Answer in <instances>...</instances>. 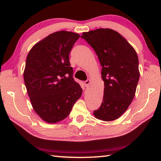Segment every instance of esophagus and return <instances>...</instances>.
<instances>
[{"instance_id": "1", "label": "esophagus", "mask_w": 161, "mask_h": 161, "mask_svg": "<svg viewBox=\"0 0 161 161\" xmlns=\"http://www.w3.org/2000/svg\"><path fill=\"white\" fill-rule=\"evenodd\" d=\"M90 83H91V80H87L85 81H84V85H85V86L87 87V86H89Z\"/></svg>"}]
</instances>
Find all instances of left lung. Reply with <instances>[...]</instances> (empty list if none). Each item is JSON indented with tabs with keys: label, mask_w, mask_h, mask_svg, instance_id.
Segmentation results:
<instances>
[{
	"label": "left lung",
	"mask_w": 161,
	"mask_h": 161,
	"mask_svg": "<svg viewBox=\"0 0 161 161\" xmlns=\"http://www.w3.org/2000/svg\"><path fill=\"white\" fill-rule=\"evenodd\" d=\"M81 37L97 55L104 82L103 102L93 114L102 120H114L126 111L135 96L140 77L138 55L127 41L111 29L91 30Z\"/></svg>",
	"instance_id": "1"
}]
</instances>
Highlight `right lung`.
<instances>
[{
	"instance_id": "add662e5",
	"label": "right lung",
	"mask_w": 161,
	"mask_h": 161,
	"mask_svg": "<svg viewBox=\"0 0 161 161\" xmlns=\"http://www.w3.org/2000/svg\"><path fill=\"white\" fill-rule=\"evenodd\" d=\"M78 34L59 31L35 44L26 58L23 78L34 110L56 123L70 114L82 88L74 80L69 54Z\"/></svg>"
}]
</instances>
